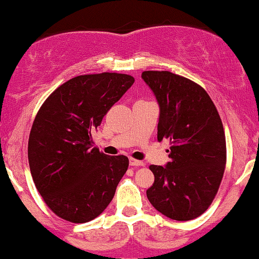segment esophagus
<instances>
[{"label": "esophagus", "instance_id": "34e87169", "mask_svg": "<svg viewBox=\"0 0 259 259\" xmlns=\"http://www.w3.org/2000/svg\"><path fill=\"white\" fill-rule=\"evenodd\" d=\"M130 165H131V166H143L144 162L141 161V160H137V159L130 158Z\"/></svg>", "mask_w": 259, "mask_h": 259}]
</instances>
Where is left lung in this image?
I'll list each match as a JSON object with an SVG mask.
<instances>
[{
    "instance_id": "left-lung-1",
    "label": "left lung",
    "mask_w": 259,
    "mask_h": 259,
    "mask_svg": "<svg viewBox=\"0 0 259 259\" xmlns=\"http://www.w3.org/2000/svg\"><path fill=\"white\" fill-rule=\"evenodd\" d=\"M160 116L158 141H170V161L150 165L154 184L147 190L152 205L177 222L202 215L215 198L226 164L222 118L208 93L168 71H144Z\"/></svg>"
}]
</instances>
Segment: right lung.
<instances>
[{"instance_id": "1", "label": "right lung", "mask_w": 259, "mask_h": 259, "mask_svg": "<svg viewBox=\"0 0 259 259\" xmlns=\"http://www.w3.org/2000/svg\"><path fill=\"white\" fill-rule=\"evenodd\" d=\"M135 78L128 74H84L67 80L44 101L31 126L28 159L44 202L71 223L100 215L128 168L124 155L93 148L92 133Z\"/></svg>"}]
</instances>
